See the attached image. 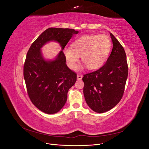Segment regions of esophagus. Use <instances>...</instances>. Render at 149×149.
Wrapping results in <instances>:
<instances>
[{
	"label": "esophagus",
	"instance_id": "obj_1",
	"mask_svg": "<svg viewBox=\"0 0 149 149\" xmlns=\"http://www.w3.org/2000/svg\"><path fill=\"white\" fill-rule=\"evenodd\" d=\"M82 78H83V75H81V74H78L77 75V79H82Z\"/></svg>",
	"mask_w": 149,
	"mask_h": 149
}]
</instances>
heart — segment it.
<instances>
[{
    "label": "heart",
    "instance_id": "obj_1",
    "mask_svg": "<svg viewBox=\"0 0 149 149\" xmlns=\"http://www.w3.org/2000/svg\"><path fill=\"white\" fill-rule=\"evenodd\" d=\"M111 49V40L106 35H87L75 40L71 48L66 47L63 49V54L70 69H76L81 56L82 62L88 68L94 70L104 63Z\"/></svg>",
    "mask_w": 149,
    "mask_h": 149
}]
</instances>
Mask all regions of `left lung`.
I'll use <instances>...</instances> for the list:
<instances>
[{
  "label": "left lung",
  "mask_w": 149,
  "mask_h": 149,
  "mask_svg": "<svg viewBox=\"0 0 149 149\" xmlns=\"http://www.w3.org/2000/svg\"><path fill=\"white\" fill-rule=\"evenodd\" d=\"M113 47L104 65L86 74L83 93L88 106L96 112L103 113L112 109L123 97L128 66L124 49L110 33Z\"/></svg>",
  "instance_id": "left-lung-1"
}]
</instances>
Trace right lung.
<instances>
[{"mask_svg":"<svg viewBox=\"0 0 149 149\" xmlns=\"http://www.w3.org/2000/svg\"><path fill=\"white\" fill-rule=\"evenodd\" d=\"M74 29L49 28L31 44L24 66V76L30 100L39 110L55 114L64 106L69 89L76 81V73L66 64L63 49L73 34ZM50 41L60 43L62 50L53 61H45L41 48Z\"/></svg>","mask_w":149,"mask_h":149,"instance_id":"add662e5","label":"right lung"}]
</instances>
